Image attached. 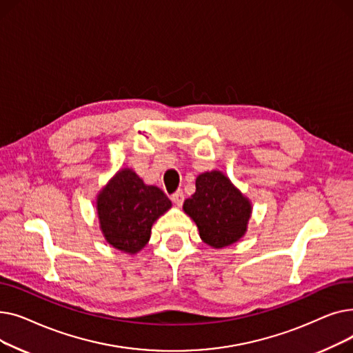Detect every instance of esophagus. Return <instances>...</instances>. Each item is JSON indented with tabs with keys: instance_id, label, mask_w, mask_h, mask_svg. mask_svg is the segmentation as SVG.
<instances>
[{
	"instance_id": "1",
	"label": "esophagus",
	"mask_w": 353,
	"mask_h": 353,
	"mask_svg": "<svg viewBox=\"0 0 353 353\" xmlns=\"http://www.w3.org/2000/svg\"><path fill=\"white\" fill-rule=\"evenodd\" d=\"M172 200H173V203H174L176 206H181L183 201H184V194H183V192H181V190H177L176 193H173V194H172Z\"/></svg>"
}]
</instances>
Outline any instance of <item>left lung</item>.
<instances>
[{
  "instance_id": "1",
  "label": "left lung",
  "mask_w": 353,
  "mask_h": 353,
  "mask_svg": "<svg viewBox=\"0 0 353 353\" xmlns=\"http://www.w3.org/2000/svg\"><path fill=\"white\" fill-rule=\"evenodd\" d=\"M183 209L194 220L203 242L216 249L230 246L245 234L252 212L249 200L216 170L196 179V193L184 200Z\"/></svg>"
}]
</instances>
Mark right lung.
I'll use <instances>...</instances> for the list:
<instances>
[{"label":"right lung","mask_w":353,"mask_h":353,"mask_svg":"<svg viewBox=\"0 0 353 353\" xmlns=\"http://www.w3.org/2000/svg\"><path fill=\"white\" fill-rule=\"evenodd\" d=\"M170 208L169 197L159 188L147 186L130 169L119 172L97 197L105 240L125 253H137L147 245L156 219Z\"/></svg>","instance_id":"obj_1"}]
</instances>
